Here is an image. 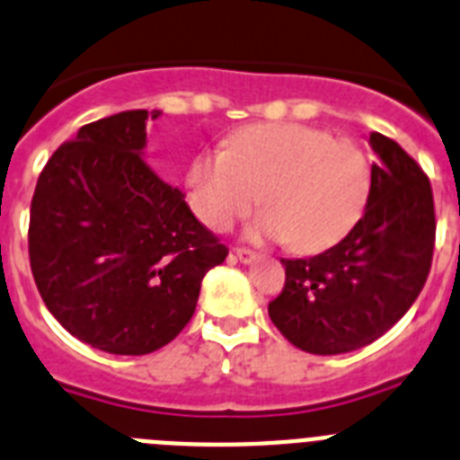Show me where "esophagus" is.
Returning <instances> with one entry per match:
<instances>
[{"mask_svg":"<svg viewBox=\"0 0 460 460\" xmlns=\"http://www.w3.org/2000/svg\"><path fill=\"white\" fill-rule=\"evenodd\" d=\"M234 258H237L239 262H243V265H251V262L258 260V253L251 249H234Z\"/></svg>","mask_w":460,"mask_h":460,"instance_id":"1","label":"esophagus"}]
</instances>
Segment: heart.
<instances>
[{
  "label": "heart",
  "mask_w": 460,
  "mask_h": 460,
  "mask_svg": "<svg viewBox=\"0 0 460 460\" xmlns=\"http://www.w3.org/2000/svg\"><path fill=\"white\" fill-rule=\"evenodd\" d=\"M371 172L357 145L290 121L251 124L227 137L226 149L193 158L186 200L214 230L267 207L249 226L251 239H279L299 253L339 242L367 205Z\"/></svg>",
  "instance_id": "heart-1"
}]
</instances>
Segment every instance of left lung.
Returning a JSON list of instances; mask_svg holds the SVG:
<instances>
[{"instance_id": "1", "label": "left lung", "mask_w": 460, "mask_h": 460, "mask_svg": "<svg viewBox=\"0 0 460 460\" xmlns=\"http://www.w3.org/2000/svg\"><path fill=\"white\" fill-rule=\"evenodd\" d=\"M359 221L313 258L280 260L286 288L270 304L279 332L311 355H343L380 339L403 318L426 283L436 242L430 181L382 133Z\"/></svg>"}]
</instances>
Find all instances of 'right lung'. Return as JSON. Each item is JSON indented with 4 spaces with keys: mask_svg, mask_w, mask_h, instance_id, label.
I'll return each instance as SVG.
<instances>
[{
    "mask_svg": "<svg viewBox=\"0 0 460 460\" xmlns=\"http://www.w3.org/2000/svg\"><path fill=\"white\" fill-rule=\"evenodd\" d=\"M149 117L92 121L52 154L30 214V262L48 311L110 355H149L193 318L227 249L145 161Z\"/></svg>",
    "mask_w": 460,
    "mask_h": 460,
    "instance_id": "1",
    "label": "right lung"
}]
</instances>
